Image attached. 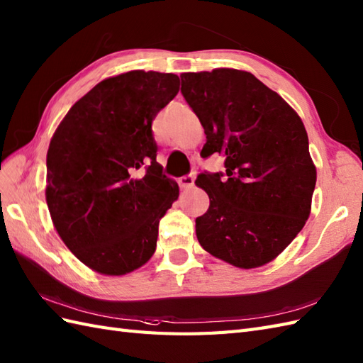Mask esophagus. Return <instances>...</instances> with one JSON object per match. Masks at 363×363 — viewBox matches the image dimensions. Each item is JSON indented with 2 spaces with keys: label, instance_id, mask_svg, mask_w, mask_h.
<instances>
[{
  "label": "esophagus",
  "instance_id": "obj_1",
  "mask_svg": "<svg viewBox=\"0 0 363 363\" xmlns=\"http://www.w3.org/2000/svg\"><path fill=\"white\" fill-rule=\"evenodd\" d=\"M194 182H196V172H191L188 175H183L179 179V184L182 189H189L194 186Z\"/></svg>",
  "mask_w": 363,
  "mask_h": 363
}]
</instances>
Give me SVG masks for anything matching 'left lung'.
<instances>
[{
	"mask_svg": "<svg viewBox=\"0 0 363 363\" xmlns=\"http://www.w3.org/2000/svg\"><path fill=\"white\" fill-rule=\"evenodd\" d=\"M182 95L206 134L201 155L225 157V172L197 184L209 208L196 218L203 250L237 268L276 259L302 231L311 209L315 166L296 111L250 72L182 74Z\"/></svg>",
	"mask_w": 363,
	"mask_h": 363,
	"instance_id": "left-lung-1",
	"label": "left lung"
}]
</instances>
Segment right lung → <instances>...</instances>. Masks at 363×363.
Masks as SVG:
<instances>
[{"label": "right lung", "instance_id": "right-lung-1", "mask_svg": "<svg viewBox=\"0 0 363 363\" xmlns=\"http://www.w3.org/2000/svg\"><path fill=\"white\" fill-rule=\"evenodd\" d=\"M179 87V77L154 70L104 79L70 108L50 140L52 222L96 272L121 276L155 252L158 223L179 199V184L155 160L152 120Z\"/></svg>", "mask_w": 363, "mask_h": 363}]
</instances>
